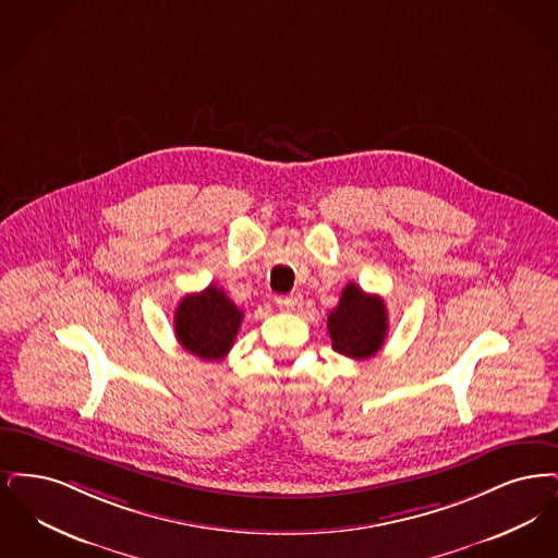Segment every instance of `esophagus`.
Returning <instances> with one entry per match:
<instances>
[{
	"label": "esophagus",
	"mask_w": 558,
	"mask_h": 558,
	"mask_svg": "<svg viewBox=\"0 0 558 558\" xmlns=\"http://www.w3.org/2000/svg\"><path fill=\"white\" fill-rule=\"evenodd\" d=\"M275 302H277V306H279L281 311H286V313H291V311L298 306V298H293V295H277Z\"/></svg>",
	"instance_id": "34e87169"
}]
</instances>
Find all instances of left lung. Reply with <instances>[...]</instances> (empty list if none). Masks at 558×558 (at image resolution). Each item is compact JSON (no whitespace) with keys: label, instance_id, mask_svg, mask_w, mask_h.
<instances>
[{"label":"left lung","instance_id":"left-lung-1","mask_svg":"<svg viewBox=\"0 0 558 558\" xmlns=\"http://www.w3.org/2000/svg\"><path fill=\"white\" fill-rule=\"evenodd\" d=\"M331 345L348 359L364 361L375 356L388 336V311L384 298L364 293L356 283H348L340 304L327 316Z\"/></svg>","mask_w":558,"mask_h":558}]
</instances>
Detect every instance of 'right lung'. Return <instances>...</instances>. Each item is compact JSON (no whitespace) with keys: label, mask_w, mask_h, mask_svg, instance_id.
Listing matches in <instances>:
<instances>
[{"label":"right lung","mask_w":558,"mask_h":558,"mask_svg":"<svg viewBox=\"0 0 558 558\" xmlns=\"http://www.w3.org/2000/svg\"><path fill=\"white\" fill-rule=\"evenodd\" d=\"M243 313L227 293L208 286L187 293L174 311V336L179 343L202 361H220L238 338Z\"/></svg>","instance_id":"obj_1"}]
</instances>
